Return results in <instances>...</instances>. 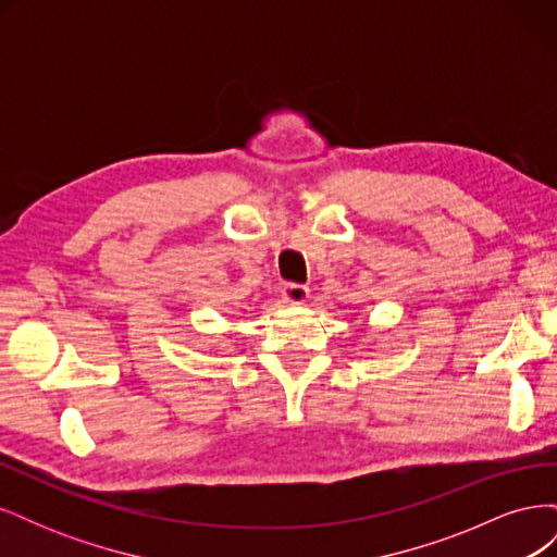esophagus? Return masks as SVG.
<instances>
[{"label":"esophagus","mask_w":557,"mask_h":557,"mask_svg":"<svg viewBox=\"0 0 557 557\" xmlns=\"http://www.w3.org/2000/svg\"><path fill=\"white\" fill-rule=\"evenodd\" d=\"M281 295L285 301H290V305H305L311 290H309V285H301V283H283Z\"/></svg>","instance_id":"obj_1"}]
</instances>
